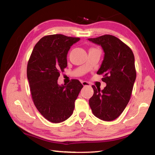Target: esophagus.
<instances>
[{
	"label": "esophagus",
	"instance_id": "esophagus-1",
	"mask_svg": "<svg viewBox=\"0 0 155 155\" xmlns=\"http://www.w3.org/2000/svg\"><path fill=\"white\" fill-rule=\"evenodd\" d=\"M82 85L84 86V87H85V86H88V87H90V86H91L90 83L87 82V81H82Z\"/></svg>",
	"mask_w": 155,
	"mask_h": 155
}]
</instances>
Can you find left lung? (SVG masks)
Segmentation results:
<instances>
[{
  "instance_id": "8db88e82",
  "label": "left lung",
  "mask_w": 155,
  "mask_h": 155,
  "mask_svg": "<svg viewBox=\"0 0 155 155\" xmlns=\"http://www.w3.org/2000/svg\"><path fill=\"white\" fill-rule=\"evenodd\" d=\"M89 41L101 46L104 59L98 74L107 85L103 90L92 85L94 95L89 101L93 114L104 121H112L124 111L129 102L136 79L133 51L116 37L104 35Z\"/></svg>"
}]
</instances>
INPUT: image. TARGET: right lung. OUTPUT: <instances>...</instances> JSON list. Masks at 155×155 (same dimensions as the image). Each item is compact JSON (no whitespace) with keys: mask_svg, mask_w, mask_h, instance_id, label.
I'll return each instance as SVG.
<instances>
[{"mask_svg":"<svg viewBox=\"0 0 155 155\" xmlns=\"http://www.w3.org/2000/svg\"><path fill=\"white\" fill-rule=\"evenodd\" d=\"M80 40L61 34L44 36L36 44L27 65V78L34 104L48 121L59 123L71 116L83 85L77 79L59 85L60 72L67 67V54Z\"/></svg>","mask_w":155,"mask_h":155,"instance_id":"right-lung-1","label":"right lung"}]
</instances>
